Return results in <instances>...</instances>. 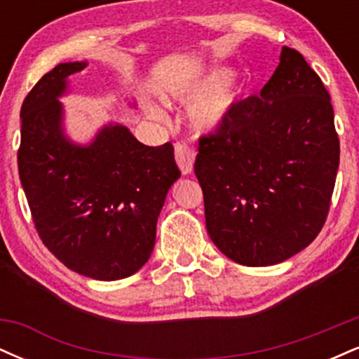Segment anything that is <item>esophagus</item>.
I'll return each instance as SVG.
<instances>
[{"label": "esophagus", "mask_w": 359, "mask_h": 359, "mask_svg": "<svg viewBox=\"0 0 359 359\" xmlns=\"http://www.w3.org/2000/svg\"><path fill=\"white\" fill-rule=\"evenodd\" d=\"M194 158H196V154H194L192 147L187 145V143H179L175 147V160L177 165H179L180 172L184 175L192 174L194 170Z\"/></svg>", "instance_id": "esophagus-1"}]
</instances>
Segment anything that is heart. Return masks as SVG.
Listing matches in <instances>:
<instances>
[{"mask_svg":"<svg viewBox=\"0 0 359 359\" xmlns=\"http://www.w3.org/2000/svg\"><path fill=\"white\" fill-rule=\"evenodd\" d=\"M240 88L233 72L226 67L174 77L163 88V100L191 104L189 125L196 133H216L224 125L236 102ZM151 116H160L155 106H148Z\"/></svg>","mask_w":359,"mask_h":359,"instance_id":"b5f03b06","label":"heart"}]
</instances>
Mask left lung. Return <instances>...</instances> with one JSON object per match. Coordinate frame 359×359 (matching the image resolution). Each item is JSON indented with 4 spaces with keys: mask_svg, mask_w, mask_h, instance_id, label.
I'll return each instance as SVG.
<instances>
[{
    "mask_svg": "<svg viewBox=\"0 0 359 359\" xmlns=\"http://www.w3.org/2000/svg\"><path fill=\"white\" fill-rule=\"evenodd\" d=\"M337 167L329 93L306 59L283 47L259 96L234 104L224 125L199 140L194 172L212 243L246 266L297 255L323 229Z\"/></svg>",
    "mask_w": 359,
    "mask_h": 359,
    "instance_id": "left-lung-1",
    "label": "left lung"
}]
</instances>
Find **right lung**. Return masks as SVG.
Wrapping results in <instances>:
<instances>
[{
    "instance_id": "add662e5",
    "label": "right lung",
    "mask_w": 359,
    "mask_h": 359,
    "mask_svg": "<svg viewBox=\"0 0 359 359\" xmlns=\"http://www.w3.org/2000/svg\"><path fill=\"white\" fill-rule=\"evenodd\" d=\"M86 67L55 65L25 97L18 172L43 245L76 273L113 282L148 262L180 170L172 143L143 145L119 123L101 126L89 143L67 137L59 100L69 76Z\"/></svg>"
}]
</instances>
